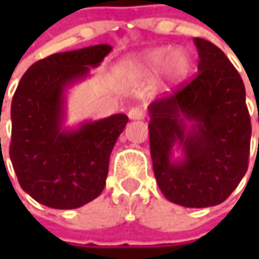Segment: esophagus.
<instances>
[{
	"label": "esophagus",
	"instance_id": "34e87169",
	"mask_svg": "<svg viewBox=\"0 0 259 259\" xmlns=\"http://www.w3.org/2000/svg\"><path fill=\"white\" fill-rule=\"evenodd\" d=\"M128 116H130V119H143L144 118V111L141 109V108H131L130 111H128Z\"/></svg>",
	"mask_w": 259,
	"mask_h": 259
}]
</instances>
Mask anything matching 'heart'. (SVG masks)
I'll return each mask as SVG.
<instances>
[{
    "mask_svg": "<svg viewBox=\"0 0 259 259\" xmlns=\"http://www.w3.org/2000/svg\"><path fill=\"white\" fill-rule=\"evenodd\" d=\"M192 59L183 47H153L138 55L131 56L121 63V69L126 75H153L161 70V76L167 85L179 83L189 73Z\"/></svg>",
    "mask_w": 259,
    "mask_h": 259,
    "instance_id": "1",
    "label": "heart"
}]
</instances>
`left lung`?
<instances>
[{
    "label": "left lung",
    "mask_w": 259,
    "mask_h": 259,
    "mask_svg": "<svg viewBox=\"0 0 259 259\" xmlns=\"http://www.w3.org/2000/svg\"><path fill=\"white\" fill-rule=\"evenodd\" d=\"M197 76L148 105L154 176L165 197L184 207L222 203L248 168L251 119L245 86L225 53L193 40Z\"/></svg>",
    "instance_id": "obj_1"
}]
</instances>
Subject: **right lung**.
<instances>
[{
	"label": "right lung",
	"instance_id": "add662e5",
	"mask_svg": "<svg viewBox=\"0 0 259 259\" xmlns=\"http://www.w3.org/2000/svg\"><path fill=\"white\" fill-rule=\"evenodd\" d=\"M111 52V45H96L55 53L30 66L18 83L10 158L21 189L38 203L76 209L104 190L109 155L128 116L65 122L69 89L91 77Z\"/></svg>",
	"mask_w": 259,
	"mask_h": 259
}]
</instances>
